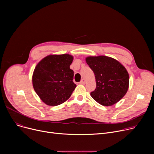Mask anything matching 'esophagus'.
Here are the masks:
<instances>
[{
  "label": "esophagus",
  "instance_id": "esophagus-1",
  "mask_svg": "<svg viewBox=\"0 0 154 154\" xmlns=\"http://www.w3.org/2000/svg\"><path fill=\"white\" fill-rule=\"evenodd\" d=\"M80 84H85V80L84 79H82L81 81L80 82Z\"/></svg>",
  "mask_w": 154,
  "mask_h": 154
}]
</instances>
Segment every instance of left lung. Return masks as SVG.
<instances>
[{
  "mask_svg": "<svg viewBox=\"0 0 154 154\" xmlns=\"http://www.w3.org/2000/svg\"><path fill=\"white\" fill-rule=\"evenodd\" d=\"M86 62L93 70L96 80L92 97L103 106H110L119 102L128 88L129 75L119 62L109 57H88Z\"/></svg>",
  "mask_w": 154,
  "mask_h": 154,
  "instance_id": "8db88e82",
  "label": "left lung"
}]
</instances>
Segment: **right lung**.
Here are the masks:
<instances>
[{"instance_id":"right-lung-1","label":"right lung","mask_w":154,"mask_h":154,"mask_svg":"<svg viewBox=\"0 0 154 154\" xmlns=\"http://www.w3.org/2000/svg\"><path fill=\"white\" fill-rule=\"evenodd\" d=\"M73 57L69 54L48 55L35 67L32 84L45 103L56 106L66 102L76 87L74 72L70 69Z\"/></svg>"}]
</instances>
